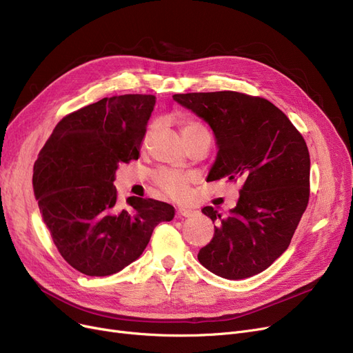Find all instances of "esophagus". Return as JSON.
<instances>
[{
    "instance_id": "1",
    "label": "esophagus",
    "mask_w": 353,
    "mask_h": 353,
    "mask_svg": "<svg viewBox=\"0 0 353 353\" xmlns=\"http://www.w3.org/2000/svg\"><path fill=\"white\" fill-rule=\"evenodd\" d=\"M177 214H179L180 217H192V216H194V214H196V212H194V210H192V209H184V208H180V209L177 210Z\"/></svg>"
}]
</instances>
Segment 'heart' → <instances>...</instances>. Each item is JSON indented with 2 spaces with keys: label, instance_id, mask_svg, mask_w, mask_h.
<instances>
[{
  "label": "heart",
  "instance_id": "1",
  "mask_svg": "<svg viewBox=\"0 0 353 353\" xmlns=\"http://www.w3.org/2000/svg\"><path fill=\"white\" fill-rule=\"evenodd\" d=\"M180 125H181V134H183L184 140L189 139V137H193V136H197V134L209 133L208 130L203 127L200 123H196L193 120H181ZM153 128H154V125H150L147 128L145 136H144V141H147L148 137H150ZM153 179H154L157 186L163 192H165L167 194H170L172 197L180 199V197L184 196V193H186L188 179H186V176H183L181 173H179L176 170L160 169L154 173Z\"/></svg>",
  "mask_w": 353,
  "mask_h": 353
}]
</instances>
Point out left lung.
Here are the masks:
<instances>
[{"label":"left lung","mask_w":353,"mask_h":353,"mask_svg":"<svg viewBox=\"0 0 353 353\" xmlns=\"http://www.w3.org/2000/svg\"><path fill=\"white\" fill-rule=\"evenodd\" d=\"M173 100L206 121L217 156L208 180H240L228 217L212 206L214 236L199 262L212 273L240 281L266 270L290 245L309 201L310 159L302 134L270 101L236 91L174 94Z\"/></svg>","instance_id":"obj_1"}]
</instances>
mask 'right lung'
Returning <instances> with one entry per match:
<instances>
[{"instance_id":"add662e5","label":"right lung","mask_w":353,"mask_h":353,"mask_svg":"<svg viewBox=\"0 0 353 353\" xmlns=\"http://www.w3.org/2000/svg\"><path fill=\"white\" fill-rule=\"evenodd\" d=\"M154 96L103 99L65 116L34 164L40 213L64 261L87 276H110L141 256L174 208L128 197L117 203L113 181L121 163L140 157Z\"/></svg>"}]
</instances>
